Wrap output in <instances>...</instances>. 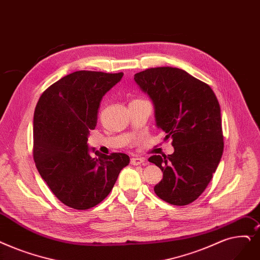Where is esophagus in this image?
Listing matches in <instances>:
<instances>
[{"label":"esophagus","mask_w":260,"mask_h":260,"mask_svg":"<svg viewBox=\"0 0 260 260\" xmlns=\"http://www.w3.org/2000/svg\"><path fill=\"white\" fill-rule=\"evenodd\" d=\"M145 162V159L142 157H133L131 159V164L134 166H140Z\"/></svg>","instance_id":"34e87169"}]
</instances>
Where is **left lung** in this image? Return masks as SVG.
<instances>
[{
	"label": "left lung",
	"instance_id": "left-lung-1",
	"mask_svg": "<svg viewBox=\"0 0 260 260\" xmlns=\"http://www.w3.org/2000/svg\"><path fill=\"white\" fill-rule=\"evenodd\" d=\"M134 80L152 101L156 126L174 146L171 155L149 158L164 173L155 193L172 205H188L206 189L222 157L217 96L207 84L177 68H151Z\"/></svg>",
	"mask_w": 260,
	"mask_h": 260
}]
</instances>
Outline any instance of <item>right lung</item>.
<instances>
[{
    "label": "right lung",
    "mask_w": 260,
    "mask_h": 260,
    "mask_svg": "<svg viewBox=\"0 0 260 260\" xmlns=\"http://www.w3.org/2000/svg\"><path fill=\"white\" fill-rule=\"evenodd\" d=\"M122 76V72L76 71L50 86L37 103L34 160L55 197L71 208L98 205L129 164L126 154L105 155L87 143L90 131L96 126L102 98Z\"/></svg>",
    "instance_id": "obj_1"
}]
</instances>
